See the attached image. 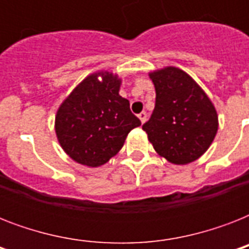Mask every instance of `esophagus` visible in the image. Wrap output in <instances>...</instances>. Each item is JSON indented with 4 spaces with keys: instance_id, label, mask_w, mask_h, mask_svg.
<instances>
[{
    "instance_id": "obj_1",
    "label": "esophagus",
    "mask_w": 249,
    "mask_h": 249,
    "mask_svg": "<svg viewBox=\"0 0 249 249\" xmlns=\"http://www.w3.org/2000/svg\"><path fill=\"white\" fill-rule=\"evenodd\" d=\"M138 119H140L142 124H144V121H146V119H147V113L144 112V111H142V112L138 115Z\"/></svg>"
}]
</instances>
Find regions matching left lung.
<instances>
[{
	"label": "left lung",
	"instance_id": "1",
	"mask_svg": "<svg viewBox=\"0 0 249 249\" xmlns=\"http://www.w3.org/2000/svg\"><path fill=\"white\" fill-rule=\"evenodd\" d=\"M156 91L155 108L142 129L155 151L176 165L199 159L212 144L218 115L199 84L177 67L148 73Z\"/></svg>",
	"mask_w": 249,
	"mask_h": 249
}]
</instances>
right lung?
Here are the masks:
<instances>
[{
  "label": "right lung",
  "instance_id": "1",
  "mask_svg": "<svg viewBox=\"0 0 249 249\" xmlns=\"http://www.w3.org/2000/svg\"><path fill=\"white\" fill-rule=\"evenodd\" d=\"M116 73L98 71L72 90L55 115L58 142L72 160L95 168L116 155L141 121L119 94Z\"/></svg>",
  "mask_w": 249,
  "mask_h": 249
}]
</instances>
